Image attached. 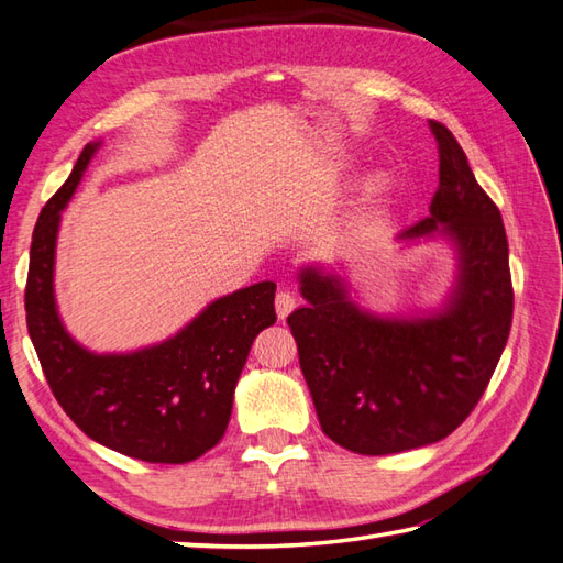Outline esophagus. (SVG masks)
I'll return each mask as SVG.
<instances>
[{
    "label": "esophagus",
    "instance_id": "obj_1",
    "mask_svg": "<svg viewBox=\"0 0 563 563\" xmlns=\"http://www.w3.org/2000/svg\"><path fill=\"white\" fill-rule=\"evenodd\" d=\"M274 308H277V316L284 320L296 308V294L289 289H282L274 296Z\"/></svg>",
    "mask_w": 563,
    "mask_h": 563
}]
</instances>
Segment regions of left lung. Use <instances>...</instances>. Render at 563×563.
<instances>
[{"mask_svg": "<svg viewBox=\"0 0 563 563\" xmlns=\"http://www.w3.org/2000/svg\"><path fill=\"white\" fill-rule=\"evenodd\" d=\"M440 189L404 238L446 233L459 279L442 313L386 320L360 311L345 284L301 272L308 301L286 323L328 438L357 454H396L454 432L484 396L512 323L508 238L498 206L440 121Z\"/></svg>", "mask_w": 563, "mask_h": 563, "instance_id": "8db88e82", "label": "left lung"}]
</instances>
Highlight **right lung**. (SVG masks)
I'll list each match as a JSON object with an SVG mask.
<instances>
[{
	"label": "right lung",
	"mask_w": 563,
	"mask_h": 563,
	"mask_svg": "<svg viewBox=\"0 0 563 563\" xmlns=\"http://www.w3.org/2000/svg\"><path fill=\"white\" fill-rule=\"evenodd\" d=\"M97 143L85 145L33 228L26 323L57 404L87 438L151 464H187L221 442L252 340L269 328L277 284L260 282L213 301L163 345L95 354L60 323L53 296L55 238Z\"/></svg>",
	"instance_id": "1"
}]
</instances>
